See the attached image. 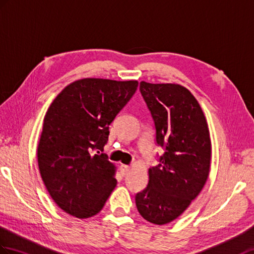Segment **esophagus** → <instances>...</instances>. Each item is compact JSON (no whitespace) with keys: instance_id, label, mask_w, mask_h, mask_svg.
Wrapping results in <instances>:
<instances>
[{"instance_id":"34e87169","label":"esophagus","mask_w":254,"mask_h":254,"mask_svg":"<svg viewBox=\"0 0 254 254\" xmlns=\"http://www.w3.org/2000/svg\"><path fill=\"white\" fill-rule=\"evenodd\" d=\"M120 170H121V174L123 176H126L128 172H129V167L126 166V164H121L120 166Z\"/></svg>"}]
</instances>
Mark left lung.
Instances as JSON below:
<instances>
[{
	"instance_id": "8db88e82",
	"label": "left lung",
	"mask_w": 254,
	"mask_h": 254,
	"mask_svg": "<svg viewBox=\"0 0 254 254\" xmlns=\"http://www.w3.org/2000/svg\"><path fill=\"white\" fill-rule=\"evenodd\" d=\"M139 90L164 154L148 170V185L136 193L135 203L146 221L163 225L178 219L202 190L210 172V132L198 100L186 87L141 81Z\"/></svg>"
}]
</instances>
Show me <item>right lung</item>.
Here are the masks:
<instances>
[{
  "instance_id": "1",
  "label": "right lung",
  "mask_w": 254,
  "mask_h": 254,
  "mask_svg": "<svg viewBox=\"0 0 254 254\" xmlns=\"http://www.w3.org/2000/svg\"><path fill=\"white\" fill-rule=\"evenodd\" d=\"M137 86L134 80L81 79L64 87L47 109L39 170L52 199L66 213L79 219L95 215L115 190L116 167L100 151L110 123Z\"/></svg>"
}]
</instances>
